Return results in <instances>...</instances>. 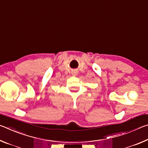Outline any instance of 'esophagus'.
I'll list each match as a JSON object with an SVG mask.
<instances>
[{"label":"esophagus","instance_id":"obj_1","mask_svg":"<svg viewBox=\"0 0 148 148\" xmlns=\"http://www.w3.org/2000/svg\"><path fill=\"white\" fill-rule=\"evenodd\" d=\"M72 75H74V76H76V75H77L76 72H72Z\"/></svg>","mask_w":148,"mask_h":148}]
</instances>
